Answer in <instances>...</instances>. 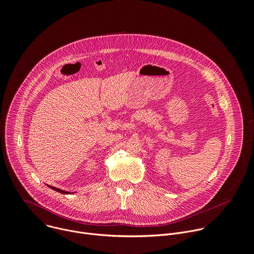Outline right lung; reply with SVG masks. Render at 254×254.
Listing matches in <instances>:
<instances>
[{"label":"right lung","mask_w":254,"mask_h":254,"mask_svg":"<svg viewBox=\"0 0 254 254\" xmlns=\"http://www.w3.org/2000/svg\"><path fill=\"white\" fill-rule=\"evenodd\" d=\"M51 189H53V190H55V191H57V192H59V193H62V194H69V192H66V191H63V190H60V189H58V188H55V187H52V186H49Z\"/></svg>","instance_id":"obj_1"}]
</instances>
